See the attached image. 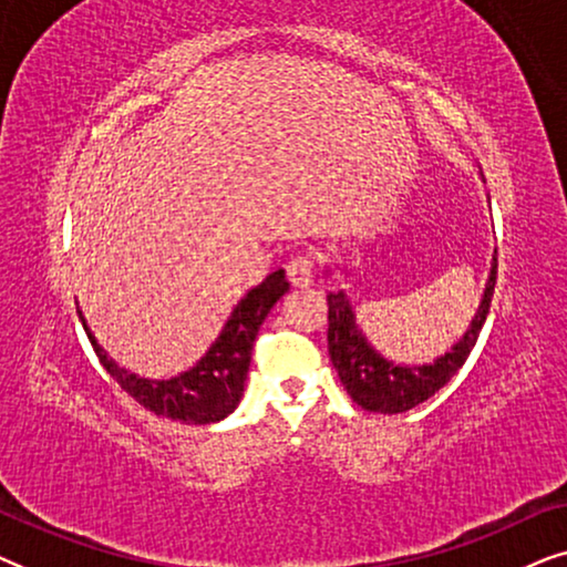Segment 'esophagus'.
<instances>
[{
  "mask_svg": "<svg viewBox=\"0 0 567 567\" xmlns=\"http://www.w3.org/2000/svg\"><path fill=\"white\" fill-rule=\"evenodd\" d=\"M286 278L293 289H307L315 281V270H312V260L309 258H291L289 266H286Z\"/></svg>",
  "mask_w": 567,
  "mask_h": 567,
  "instance_id": "34e87169",
  "label": "esophagus"
}]
</instances>
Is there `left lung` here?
<instances>
[{
	"label": "left lung",
	"mask_w": 567,
	"mask_h": 567,
	"mask_svg": "<svg viewBox=\"0 0 567 567\" xmlns=\"http://www.w3.org/2000/svg\"><path fill=\"white\" fill-rule=\"evenodd\" d=\"M495 274H498V258H493L491 276H487L483 299H480V307L475 317H472L470 328L464 330V336L444 355H439L433 363H423V367H405V363L384 359L363 336L359 322H355V312L348 293L343 289L330 291L328 351L340 382H343L355 405L369 410V413L394 415L405 413V410L433 398L464 367L470 351L475 348L485 317L491 312Z\"/></svg>",
	"instance_id": "1"
}]
</instances>
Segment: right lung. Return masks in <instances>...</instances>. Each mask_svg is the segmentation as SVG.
Here are the masks:
<instances>
[{"instance_id":"obj_1","label":"right lung","mask_w":567,"mask_h":567,"mask_svg":"<svg viewBox=\"0 0 567 567\" xmlns=\"http://www.w3.org/2000/svg\"><path fill=\"white\" fill-rule=\"evenodd\" d=\"M286 291H289V281H286L284 270L270 274L266 281L255 286V289L247 291L237 301L229 320L224 322L219 338L200 355L196 367L169 379H144L121 369L103 351L95 336H92V330L82 317V309L80 320L100 363L121 384V390H126L138 405L152 410L154 415L173 417V421L190 425H206L224 421L239 405V398L245 392L247 369H250L255 338H258L262 320H266L270 309H274L276 301Z\"/></svg>"}]
</instances>
